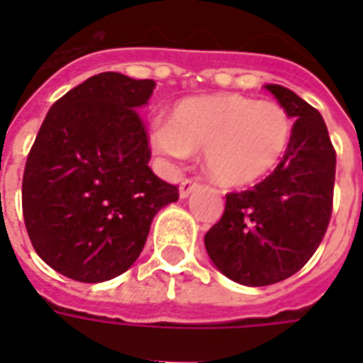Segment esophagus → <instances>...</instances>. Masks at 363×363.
I'll list each match as a JSON object with an SVG mask.
<instances>
[{
	"mask_svg": "<svg viewBox=\"0 0 363 363\" xmlns=\"http://www.w3.org/2000/svg\"><path fill=\"white\" fill-rule=\"evenodd\" d=\"M200 186V182L196 181V179H184V181L181 182V186H179V194H181V198H186L192 192L194 189H198Z\"/></svg>",
	"mask_w": 363,
	"mask_h": 363,
	"instance_id": "esophagus-1",
	"label": "esophagus"
}]
</instances>
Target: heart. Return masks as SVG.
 Segmentation results:
<instances>
[{
	"mask_svg": "<svg viewBox=\"0 0 363 363\" xmlns=\"http://www.w3.org/2000/svg\"><path fill=\"white\" fill-rule=\"evenodd\" d=\"M291 132L294 122L281 104L225 93L177 104L169 124L153 130V145L169 157L206 151L213 181L247 186L280 165Z\"/></svg>",
	"mask_w": 363,
	"mask_h": 363,
	"instance_id": "heart-1",
	"label": "heart"
}]
</instances>
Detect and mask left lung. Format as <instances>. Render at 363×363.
Returning a JSON list of instances; mask_svg holds the SVG:
<instances>
[{
    "mask_svg": "<svg viewBox=\"0 0 363 363\" xmlns=\"http://www.w3.org/2000/svg\"><path fill=\"white\" fill-rule=\"evenodd\" d=\"M267 89L296 118L288 151L264 181L225 194L223 216L204 237L218 270L245 286H270L303 268L333 213L336 151L325 120L294 91Z\"/></svg>",
    "mask_w": 363,
    "mask_h": 363,
    "instance_id": "1",
    "label": "left lung"
}]
</instances>
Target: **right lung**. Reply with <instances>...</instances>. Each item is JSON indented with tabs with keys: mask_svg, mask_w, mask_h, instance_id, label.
Segmentation results:
<instances>
[{
	"mask_svg": "<svg viewBox=\"0 0 363 363\" xmlns=\"http://www.w3.org/2000/svg\"><path fill=\"white\" fill-rule=\"evenodd\" d=\"M155 82L93 75L52 104L23 173V218L36 255L77 281L111 280L140 257L179 189L150 169L138 108Z\"/></svg>",
	"mask_w": 363,
	"mask_h": 363,
	"instance_id": "right-lung-1",
	"label": "right lung"
}]
</instances>
